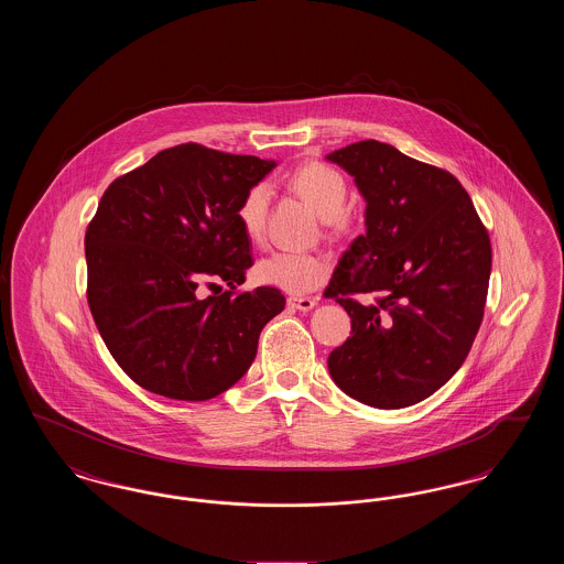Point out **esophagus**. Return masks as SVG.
Segmentation results:
<instances>
[{
  "label": "esophagus",
  "instance_id": "esophagus-1",
  "mask_svg": "<svg viewBox=\"0 0 564 564\" xmlns=\"http://www.w3.org/2000/svg\"><path fill=\"white\" fill-rule=\"evenodd\" d=\"M288 304L295 308V311H311L317 306V300L315 297H297V295H290L288 297Z\"/></svg>",
  "mask_w": 564,
  "mask_h": 564
}]
</instances>
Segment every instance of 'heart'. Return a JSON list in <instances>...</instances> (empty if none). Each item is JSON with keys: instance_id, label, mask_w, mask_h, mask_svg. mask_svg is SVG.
Listing matches in <instances>:
<instances>
[{"instance_id": "heart-1", "label": "heart", "mask_w": 564, "mask_h": 564, "mask_svg": "<svg viewBox=\"0 0 564 564\" xmlns=\"http://www.w3.org/2000/svg\"><path fill=\"white\" fill-rule=\"evenodd\" d=\"M288 186L302 196L327 221H336L347 209V180L323 162H306L288 177ZM270 189L267 184H253L237 205V219L249 241H260L267 226ZM332 264L322 253L311 251H274L256 264V279L264 285L279 288L290 294H306L329 276Z\"/></svg>"}]
</instances>
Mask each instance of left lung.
I'll use <instances>...</instances> for the list:
<instances>
[{"label":"left lung","mask_w":564,"mask_h":564,"mask_svg":"<svg viewBox=\"0 0 564 564\" xmlns=\"http://www.w3.org/2000/svg\"><path fill=\"white\" fill-rule=\"evenodd\" d=\"M327 161L349 171L368 203L366 235L325 290L350 317L349 338L327 357L329 375L375 408L423 402L463 366L480 329L488 230L453 173L389 143L357 141Z\"/></svg>","instance_id":"left-lung-1"}]
</instances>
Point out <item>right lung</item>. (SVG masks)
<instances>
[{
  "label": "right lung",
  "mask_w": 564,
  "mask_h": 564,
  "mask_svg": "<svg viewBox=\"0 0 564 564\" xmlns=\"http://www.w3.org/2000/svg\"><path fill=\"white\" fill-rule=\"evenodd\" d=\"M272 166L182 143L104 192L84 237L86 300L111 357L139 387L205 402L249 370L285 295L237 292L253 264L237 205ZM215 280L231 292L200 299L197 285Z\"/></svg>",
  "instance_id": "add662e5"
}]
</instances>
